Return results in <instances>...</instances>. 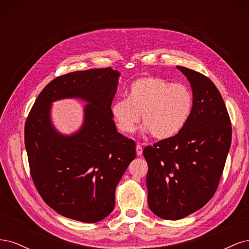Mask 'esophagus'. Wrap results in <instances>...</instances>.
Returning <instances> with one entry per match:
<instances>
[{
	"label": "esophagus",
	"instance_id": "1",
	"mask_svg": "<svg viewBox=\"0 0 249 249\" xmlns=\"http://www.w3.org/2000/svg\"><path fill=\"white\" fill-rule=\"evenodd\" d=\"M142 152H143L142 146H141L140 144H137V146H136V153H137V155H138V156H141V155H142Z\"/></svg>",
	"mask_w": 249,
	"mask_h": 249
}]
</instances>
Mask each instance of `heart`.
<instances>
[{"instance_id":"b5f03b06","label":"heart","mask_w":249,"mask_h":249,"mask_svg":"<svg viewBox=\"0 0 249 249\" xmlns=\"http://www.w3.org/2000/svg\"><path fill=\"white\" fill-rule=\"evenodd\" d=\"M193 105V92L187 85L145 76L130 85L127 99H119L112 104L111 114L123 133L136 130L141 114L143 131L152 133L158 139H167L184 129Z\"/></svg>"}]
</instances>
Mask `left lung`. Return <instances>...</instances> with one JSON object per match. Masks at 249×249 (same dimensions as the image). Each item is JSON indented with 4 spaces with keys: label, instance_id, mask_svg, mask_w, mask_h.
Instances as JSON below:
<instances>
[{
    "label": "left lung",
    "instance_id": "1",
    "mask_svg": "<svg viewBox=\"0 0 249 249\" xmlns=\"http://www.w3.org/2000/svg\"><path fill=\"white\" fill-rule=\"evenodd\" d=\"M177 67L192 88L191 116L176 136L143 149L148 207L167 220L182 219L213 197L231 142V119L214 83L200 72Z\"/></svg>",
    "mask_w": 249,
    "mask_h": 249
}]
</instances>
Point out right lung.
<instances>
[{
    "instance_id": "1",
    "label": "right lung",
    "mask_w": 249,
    "mask_h": 249,
    "mask_svg": "<svg viewBox=\"0 0 249 249\" xmlns=\"http://www.w3.org/2000/svg\"><path fill=\"white\" fill-rule=\"evenodd\" d=\"M120 72L93 69L63 74L37 96L25 124L31 177L42 199L64 217L94 223L114 209L115 189L136 157L134 140L117 132L111 114ZM80 98L85 122L71 135L51 124V104Z\"/></svg>"
}]
</instances>
